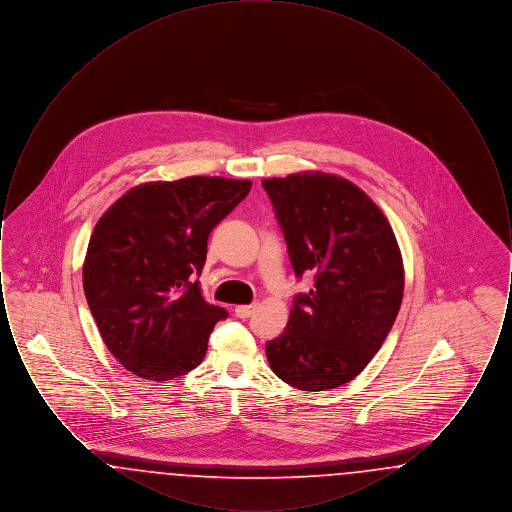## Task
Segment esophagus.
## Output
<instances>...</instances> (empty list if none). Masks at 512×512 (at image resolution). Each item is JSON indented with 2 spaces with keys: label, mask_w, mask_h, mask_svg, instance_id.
I'll return each instance as SVG.
<instances>
[{
  "label": "esophagus",
  "mask_w": 512,
  "mask_h": 512,
  "mask_svg": "<svg viewBox=\"0 0 512 512\" xmlns=\"http://www.w3.org/2000/svg\"><path fill=\"white\" fill-rule=\"evenodd\" d=\"M234 311H236V317H251V315L257 311V303H251V305H238Z\"/></svg>",
  "instance_id": "esophagus-1"
}]
</instances>
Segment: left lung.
Here are the masks:
<instances>
[{"label": "left lung", "mask_w": 512, "mask_h": 512, "mask_svg": "<svg viewBox=\"0 0 512 512\" xmlns=\"http://www.w3.org/2000/svg\"><path fill=\"white\" fill-rule=\"evenodd\" d=\"M295 274H315L293 301L286 330L267 341L274 374L303 391L340 388L363 372L401 307V249L380 207L328 172L267 178Z\"/></svg>", "instance_id": "8db88e82"}]
</instances>
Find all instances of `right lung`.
Listing matches in <instances>:
<instances>
[{
  "label": "right lung",
  "instance_id": "obj_1",
  "mask_svg": "<svg viewBox=\"0 0 512 512\" xmlns=\"http://www.w3.org/2000/svg\"><path fill=\"white\" fill-rule=\"evenodd\" d=\"M251 190L249 180L188 176L146 182L98 220L82 267L99 334L132 374L167 382L199 365L226 311L209 305L201 274L211 230Z\"/></svg>",
  "mask_w": 512,
  "mask_h": 512
}]
</instances>
